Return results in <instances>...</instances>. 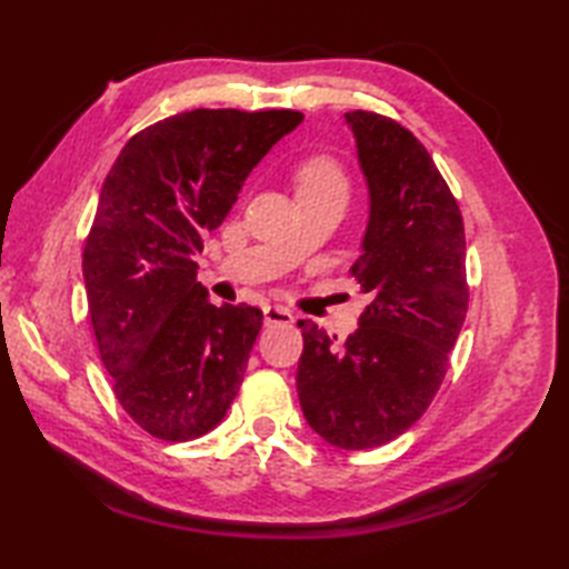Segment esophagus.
I'll return each mask as SVG.
<instances>
[{
	"label": "esophagus",
	"mask_w": 569,
	"mask_h": 569,
	"mask_svg": "<svg viewBox=\"0 0 569 569\" xmlns=\"http://www.w3.org/2000/svg\"><path fill=\"white\" fill-rule=\"evenodd\" d=\"M263 320L266 325H291L293 312L283 306H266L263 308Z\"/></svg>",
	"instance_id": "obj_1"
}]
</instances>
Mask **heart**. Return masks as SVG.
Wrapping results in <instances>:
<instances>
[{"label": "heart", "instance_id": "heart-1", "mask_svg": "<svg viewBox=\"0 0 569 569\" xmlns=\"http://www.w3.org/2000/svg\"><path fill=\"white\" fill-rule=\"evenodd\" d=\"M296 192L300 196H347V176L342 166L330 156H312L298 166L296 171Z\"/></svg>", "mask_w": 569, "mask_h": 569}]
</instances>
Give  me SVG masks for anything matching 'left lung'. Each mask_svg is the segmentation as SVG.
I'll use <instances>...</instances> for the list:
<instances>
[{
  "instance_id": "8db88e82",
  "label": "left lung",
  "mask_w": 569,
  "mask_h": 569,
  "mask_svg": "<svg viewBox=\"0 0 569 569\" xmlns=\"http://www.w3.org/2000/svg\"><path fill=\"white\" fill-rule=\"evenodd\" d=\"M369 190V220L352 273L371 303L337 345L298 320V398L308 426L342 450L396 440L426 413L469 303L465 224L426 147L389 117L345 114Z\"/></svg>"
}]
</instances>
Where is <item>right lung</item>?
<instances>
[{"instance_id":"right-lung-1","label":"right lung","mask_w":569,"mask_h":569,"mask_svg":"<svg viewBox=\"0 0 569 569\" xmlns=\"http://www.w3.org/2000/svg\"><path fill=\"white\" fill-rule=\"evenodd\" d=\"M300 122L293 110L183 112L131 137L104 178L84 291L117 401L153 438H200L234 401L263 312L208 303L192 257Z\"/></svg>"}]
</instances>
